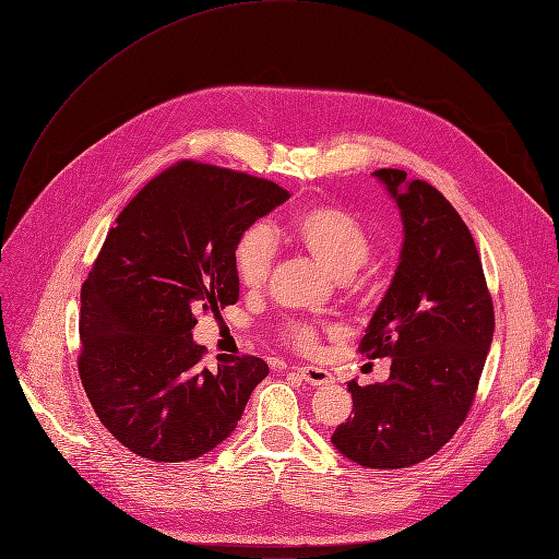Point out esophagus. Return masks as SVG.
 <instances>
[{
    "label": "esophagus",
    "instance_id": "esophagus-1",
    "mask_svg": "<svg viewBox=\"0 0 559 559\" xmlns=\"http://www.w3.org/2000/svg\"><path fill=\"white\" fill-rule=\"evenodd\" d=\"M298 376L309 386H329L333 382V376L322 366H300Z\"/></svg>",
    "mask_w": 559,
    "mask_h": 559
}]
</instances>
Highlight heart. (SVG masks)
Here are the masks:
<instances>
[{"label":"heart","instance_id":"1","mask_svg":"<svg viewBox=\"0 0 559 559\" xmlns=\"http://www.w3.org/2000/svg\"><path fill=\"white\" fill-rule=\"evenodd\" d=\"M274 241L296 246L337 278L350 276L370 257V239L350 215L316 204L296 213L281 228L254 226L241 235L233 261L237 281L243 287L259 289L267 281L274 263ZM281 337L298 350H311L318 342V326L292 320L283 324Z\"/></svg>","mask_w":559,"mask_h":559}]
</instances>
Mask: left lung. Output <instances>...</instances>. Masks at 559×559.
<instances>
[{
  "label": "left lung",
  "mask_w": 559,
  "mask_h": 559,
  "mask_svg": "<svg viewBox=\"0 0 559 559\" xmlns=\"http://www.w3.org/2000/svg\"><path fill=\"white\" fill-rule=\"evenodd\" d=\"M395 200L404 246L359 353L391 357L382 384L348 382L353 417L331 437L348 461L400 469L437 454L465 421L493 337L483 263L461 215L406 170L373 173Z\"/></svg>",
  "instance_id": "left-lung-1"
}]
</instances>
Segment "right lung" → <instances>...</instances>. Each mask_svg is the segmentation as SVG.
Instances as JSON below:
<instances>
[{"instance_id":"right-lung-1","label":"right lung","mask_w":559,"mask_h":559,"mask_svg":"<svg viewBox=\"0 0 559 559\" xmlns=\"http://www.w3.org/2000/svg\"><path fill=\"white\" fill-rule=\"evenodd\" d=\"M287 200L270 179L181 159L118 215L81 287L79 373L100 424L133 454L204 456L267 378L254 355L206 368L191 329L200 311L239 300L237 241Z\"/></svg>"}]
</instances>
